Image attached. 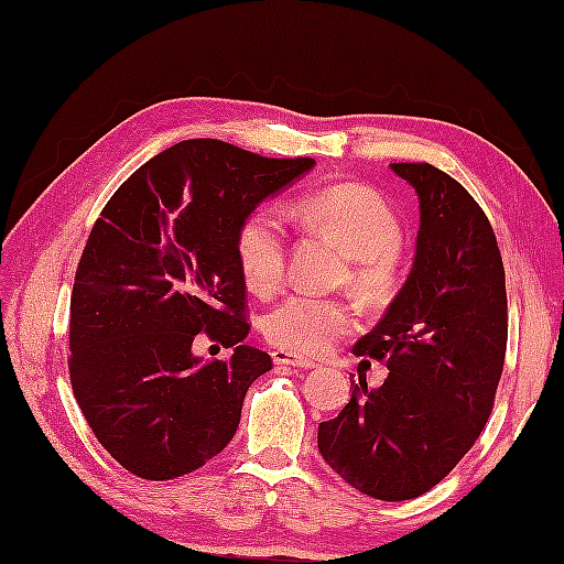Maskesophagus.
Wrapping results in <instances>:
<instances>
[{
  "label": "esophagus",
  "mask_w": 564,
  "mask_h": 564,
  "mask_svg": "<svg viewBox=\"0 0 564 564\" xmlns=\"http://www.w3.org/2000/svg\"><path fill=\"white\" fill-rule=\"evenodd\" d=\"M271 358H273V362H276V365H293V368H305V370H310V368H314V365H317V362L305 358V356H297V352L283 350V348L273 350Z\"/></svg>",
  "instance_id": "esophagus-1"
}]
</instances>
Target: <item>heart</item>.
Masks as SVG:
<instances>
[{"label":"heart","instance_id":"obj_1","mask_svg":"<svg viewBox=\"0 0 564 564\" xmlns=\"http://www.w3.org/2000/svg\"><path fill=\"white\" fill-rule=\"evenodd\" d=\"M297 216L312 228L329 235L352 257L350 281L368 300H382L394 276V254L401 247V220L375 189L332 185L305 194L297 202ZM235 252L245 283L257 295H271L285 279V228L271 208H259L247 218ZM356 312L341 297L293 293L273 307L264 319V334L273 346L322 356L338 338L356 329Z\"/></svg>","mask_w":564,"mask_h":564}]
</instances>
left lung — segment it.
Returning <instances> with one entry per match:
<instances>
[{"label":"left lung","mask_w":564,"mask_h":564,"mask_svg":"<svg viewBox=\"0 0 564 564\" xmlns=\"http://www.w3.org/2000/svg\"><path fill=\"white\" fill-rule=\"evenodd\" d=\"M421 202L413 269L387 314L352 348L387 379L352 384L317 444L348 486L384 502L449 476L486 427L507 350L505 267L488 216L430 163H391Z\"/></svg>","instance_id":"obj_1"}]
</instances>
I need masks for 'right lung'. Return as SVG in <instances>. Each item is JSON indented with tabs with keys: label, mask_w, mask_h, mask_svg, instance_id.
Wrapping results in <instances>:
<instances>
[{
	"label": "right lung",
	"mask_w": 564,
	"mask_h": 564,
	"mask_svg": "<svg viewBox=\"0 0 564 564\" xmlns=\"http://www.w3.org/2000/svg\"><path fill=\"white\" fill-rule=\"evenodd\" d=\"M314 159L180 141L124 180L88 235L69 307V379L94 435L129 474L170 480L226 449L271 356L247 346L242 223ZM234 348L204 364L193 344Z\"/></svg>",
	"instance_id": "obj_1"
}]
</instances>
